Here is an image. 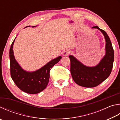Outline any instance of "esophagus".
<instances>
[{"mask_svg":"<svg viewBox=\"0 0 120 120\" xmlns=\"http://www.w3.org/2000/svg\"><path fill=\"white\" fill-rule=\"evenodd\" d=\"M70 53V50L68 49H64V51H63L62 55L64 56H67Z\"/></svg>","mask_w":120,"mask_h":120,"instance_id":"esophagus-1","label":"esophagus"}]
</instances>
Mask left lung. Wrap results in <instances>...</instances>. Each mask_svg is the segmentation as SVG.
<instances>
[{"instance_id": "left-lung-1", "label": "left lung", "mask_w": 120, "mask_h": 120, "mask_svg": "<svg viewBox=\"0 0 120 120\" xmlns=\"http://www.w3.org/2000/svg\"><path fill=\"white\" fill-rule=\"evenodd\" d=\"M92 28L101 31L105 40V54L100 62L94 67H88L82 64L75 56H69L70 71L73 80L79 86L86 88L97 86L107 79L111 73L114 58L112 43L106 32L97 26Z\"/></svg>"}]
</instances>
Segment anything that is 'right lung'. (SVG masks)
Returning <instances> with one entry per match:
<instances>
[{
    "mask_svg": "<svg viewBox=\"0 0 120 120\" xmlns=\"http://www.w3.org/2000/svg\"><path fill=\"white\" fill-rule=\"evenodd\" d=\"M34 27L35 26L32 27ZM15 39L11 45L9 51L11 77L15 83L21 90L29 94H37L46 88L49 82L50 71L62 57L59 56L54 59L35 71H26L15 59L13 51Z\"/></svg>",
    "mask_w": 120,
    "mask_h": 120,
    "instance_id": "1",
    "label": "right lung"
}]
</instances>
